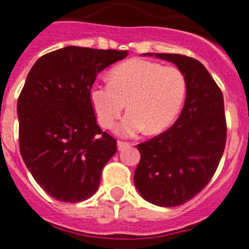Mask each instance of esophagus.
<instances>
[{"instance_id": "obj_1", "label": "esophagus", "mask_w": 249, "mask_h": 249, "mask_svg": "<svg viewBox=\"0 0 249 249\" xmlns=\"http://www.w3.org/2000/svg\"><path fill=\"white\" fill-rule=\"evenodd\" d=\"M129 145H130V143H129V142H123V141H118V148H119V150L124 149L125 147H129Z\"/></svg>"}]
</instances>
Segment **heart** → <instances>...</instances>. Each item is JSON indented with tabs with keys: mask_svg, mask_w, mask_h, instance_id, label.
<instances>
[{
	"mask_svg": "<svg viewBox=\"0 0 249 249\" xmlns=\"http://www.w3.org/2000/svg\"><path fill=\"white\" fill-rule=\"evenodd\" d=\"M187 81L177 67L144 59H130L114 67L108 83L89 87V104L102 128H111L124 110L129 112L116 125V133L133 137L147 128L160 133L172 124L182 107Z\"/></svg>",
	"mask_w": 249,
	"mask_h": 249,
	"instance_id": "b5f03b06",
	"label": "heart"
}]
</instances>
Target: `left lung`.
Here are the masks:
<instances>
[{"instance_id": "1", "label": "left lung", "mask_w": 249, "mask_h": 249, "mask_svg": "<svg viewBox=\"0 0 249 249\" xmlns=\"http://www.w3.org/2000/svg\"><path fill=\"white\" fill-rule=\"evenodd\" d=\"M156 57L182 71L187 93L176 123L137 145L141 160L134 183L147 201L172 208L197 195L218 168L227 142L224 99L199 60L170 53H157Z\"/></svg>"}]
</instances>
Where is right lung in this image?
Returning a JSON list of instances; mask_svg holds the SVG:
<instances>
[{
    "mask_svg": "<svg viewBox=\"0 0 249 249\" xmlns=\"http://www.w3.org/2000/svg\"><path fill=\"white\" fill-rule=\"evenodd\" d=\"M126 55V50L66 47L39 58L26 77L18 100L20 153L55 200L91 197L116 153V139L97 125L89 91L97 73Z\"/></svg>",
    "mask_w": 249,
    "mask_h": 249,
    "instance_id": "add662e5",
    "label": "right lung"
}]
</instances>
